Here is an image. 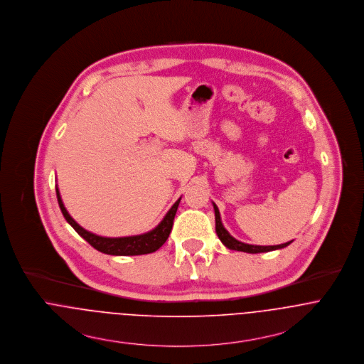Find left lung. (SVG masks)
Instances as JSON below:
<instances>
[{"mask_svg":"<svg viewBox=\"0 0 364 364\" xmlns=\"http://www.w3.org/2000/svg\"><path fill=\"white\" fill-rule=\"evenodd\" d=\"M213 209H215V222H216V235L219 237V240L223 242L228 248L230 250H236V251H242V252H250V254H257V252H268V251H274V250H279L287 247L291 242H283L278 245H254V244H245V242L236 240L233 236H230V233L225 229L222 219H220V213L218 206L213 203Z\"/></svg>","mask_w":364,"mask_h":364,"instance_id":"obj_1","label":"left lung"}]
</instances>
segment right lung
<instances>
[{
  "label": "right lung",
  "instance_id": "add662e5",
  "mask_svg": "<svg viewBox=\"0 0 364 364\" xmlns=\"http://www.w3.org/2000/svg\"><path fill=\"white\" fill-rule=\"evenodd\" d=\"M55 193H57L60 209H61L65 220L75 229V232L81 236L82 239H85L93 248H96L100 252L109 254V255H142V254H151V252H155L156 250H159L168 239V235L173 228V220H174L178 203L181 200V198H178L177 201L174 202V205L168 209V212L163 218L162 222L148 233L138 235V236H128V237H102V236H97L95 233L85 230L82 226H80L71 218V215L67 212L57 187H55Z\"/></svg>",
  "mask_w": 364,
  "mask_h": 364
}]
</instances>
